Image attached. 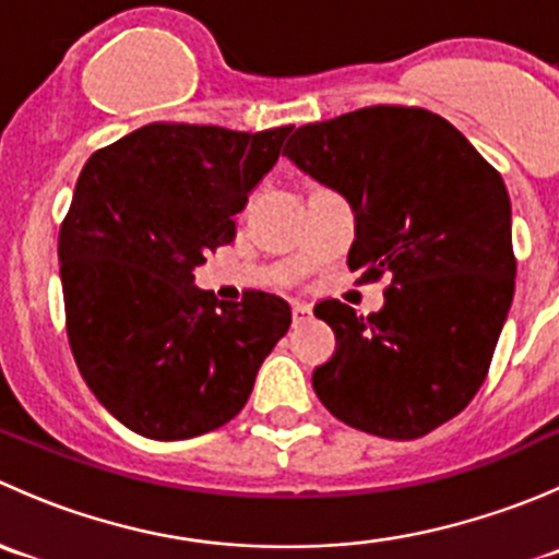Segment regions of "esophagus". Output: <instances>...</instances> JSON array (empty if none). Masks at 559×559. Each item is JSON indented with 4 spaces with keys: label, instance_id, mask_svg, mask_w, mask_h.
Wrapping results in <instances>:
<instances>
[{
    "label": "esophagus",
    "instance_id": "esophagus-1",
    "mask_svg": "<svg viewBox=\"0 0 559 559\" xmlns=\"http://www.w3.org/2000/svg\"><path fill=\"white\" fill-rule=\"evenodd\" d=\"M308 316H311V308H308L306 302H295V306H292V319H295V326H300Z\"/></svg>",
    "mask_w": 559,
    "mask_h": 559
}]
</instances>
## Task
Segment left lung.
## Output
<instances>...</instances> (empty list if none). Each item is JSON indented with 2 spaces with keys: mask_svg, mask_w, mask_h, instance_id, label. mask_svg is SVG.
<instances>
[{
  "mask_svg": "<svg viewBox=\"0 0 559 559\" xmlns=\"http://www.w3.org/2000/svg\"><path fill=\"white\" fill-rule=\"evenodd\" d=\"M286 159L354 211L348 267L392 275L381 311L313 308L335 354L316 397L348 427L411 441L460 414L484 384L514 300L511 200L503 178L447 118L376 105L308 123Z\"/></svg>",
  "mask_w": 559,
  "mask_h": 559,
  "instance_id": "left-lung-1",
  "label": "left lung"
}]
</instances>
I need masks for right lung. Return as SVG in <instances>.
<instances>
[{
    "instance_id": "add662e5",
    "label": "right lung",
    "mask_w": 559,
    "mask_h": 559,
    "mask_svg": "<svg viewBox=\"0 0 559 559\" xmlns=\"http://www.w3.org/2000/svg\"><path fill=\"white\" fill-rule=\"evenodd\" d=\"M292 127L148 123L92 154L59 233L67 335L88 389L138 436L183 441L240 414L289 302H218L194 267L235 240Z\"/></svg>"
}]
</instances>
